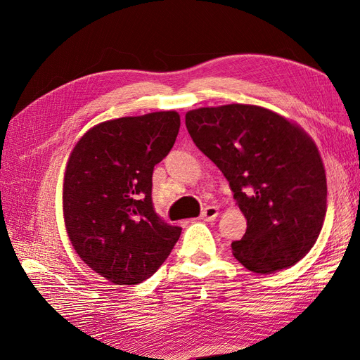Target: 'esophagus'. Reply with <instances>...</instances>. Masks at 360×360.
Masks as SVG:
<instances>
[{
  "label": "esophagus",
  "mask_w": 360,
  "mask_h": 360,
  "mask_svg": "<svg viewBox=\"0 0 360 360\" xmlns=\"http://www.w3.org/2000/svg\"><path fill=\"white\" fill-rule=\"evenodd\" d=\"M217 214H219V209H217V207H214V205H209L202 210L201 219L205 221V222H212V221L216 219Z\"/></svg>",
  "instance_id": "1"
}]
</instances>
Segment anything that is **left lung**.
<instances>
[{
	"mask_svg": "<svg viewBox=\"0 0 360 360\" xmlns=\"http://www.w3.org/2000/svg\"><path fill=\"white\" fill-rule=\"evenodd\" d=\"M188 132L230 181L246 217L236 259L255 274L288 269L307 255L328 210L323 160L296 123L257 105L198 108L186 114Z\"/></svg>",
	"mask_w": 360,
	"mask_h": 360,
	"instance_id": "8db88e82",
	"label": "left lung"
}]
</instances>
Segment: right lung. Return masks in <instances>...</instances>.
<instances>
[{"label":"right lung","instance_id":"add662e5","mask_svg":"<svg viewBox=\"0 0 360 360\" xmlns=\"http://www.w3.org/2000/svg\"><path fill=\"white\" fill-rule=\"evenodd\" d=\"M180 129L176 111L108 120L76 143L63 184L64 224L76 254L117 285L163 264L181 234L151 201V177Z\"/></svg>","mask_w":360,"mask_h":360}]
</instances>
